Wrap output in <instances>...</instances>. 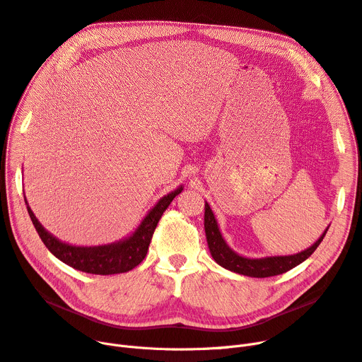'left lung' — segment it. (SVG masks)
Returning <instances> with one entry per match:
<instances>
[{
    "label": "left lung",
    "mask_w": 362,
    "mask_h": 362,
    "mask_svg": "<svg viewBox=\"0 0 362 362\" xmlns=\"http://www.w3.org/2000/svg\"><path fill=\"white\" fill-rule=\"evenodd\" d=\"M204 227L206 234V242L214 260L231 272L250 276V278H268L281 275L286 271L296 268L297 264L308 259L322 243L323 237L327 233V228L323 234L313 243L308 249L298 252L296 255L285 256H264V257H246L235 253L224 240L218 223L215 220V215L208 202H205V215H204Z\"/></svg>",
    "instance_id": "8db88e82"
}]
</instances>
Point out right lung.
Masks as SVG:
<instances>
[{
	"label": "right lung",
	"mask_w": 362,
	"mask_h": 362,
	"mask_svg": "<svg viewBox=\"0 0 362 362\" xmlns=\"http://www.w3.org/2000/svg\"><path fill=\"white\" fill-rule=\"evenodd\" d=\"M183 190L180 185L177 189L172 190L170 194L160 198V201L144 216L139 226L128 237L117 240L115 243L100 245V246H74L65 242H61L54 234L47 231L36 218V215L30 209L28 199L24 202L28 205V212L30 220L42 238L43 245L47 247L55 257L64 262L68 267L77 271L94 275H113L124 274L144 260L147 255L153 233L161 218L163 212L170 205V202Z\"/></svg>",
	"instance_id": "obj_1"
}]
</instances>
